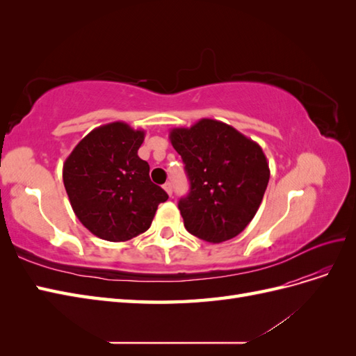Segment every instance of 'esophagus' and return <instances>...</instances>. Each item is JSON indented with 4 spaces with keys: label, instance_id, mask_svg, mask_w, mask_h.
<instances>
[{
    "label": "esophagus",
    "instance_id": "1",
    "mask_svg": "<svg viewBox=\"0 0 356 356\" xmlns=\"http://www.w3.org/2000/svg\"><path fill=\"white\" fill-rule=\"evenodd\" d=\"M163 188H165V191L168 193L169 196H172V184H170V182H166V184L163 186Z\"/></svg>",
    "mask_w": 356,
    "mask_h": 356
}]
</instances>
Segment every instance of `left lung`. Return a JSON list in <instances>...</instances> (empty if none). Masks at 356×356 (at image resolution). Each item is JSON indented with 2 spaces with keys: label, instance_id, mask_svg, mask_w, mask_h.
<instances>
[{
  "label": "left lung",
  "instance_id": "obj_1",
  "mask_svg": "<svg viewBox=\"0 0 356 356\" xmlns=\"http://www.w3.org/2000/svg\"><path fill=\"white\" fill-rule=\"evenodd\" d=\"M169 139L190 179L188 196L178 203L188 233L211 243L236 238L260 208L270 178L261 147L212 118L172 129Z\"/></svg>",
  "mask_w": 356,
  "mask_h": 356
}]
</instances>
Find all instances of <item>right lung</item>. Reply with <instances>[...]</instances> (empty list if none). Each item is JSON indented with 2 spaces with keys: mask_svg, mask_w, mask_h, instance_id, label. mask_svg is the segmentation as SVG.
I'll return each mask as SVG.
<instances>
[{
  "mask_svg": "<svg viewBox=\"0 0 356 356\" xmlns=\"http://www.w3.org/2000/svg\"><path fill=\"white\" fill-rule=\"evenodd\" d=\"M145 132L124 122L93 129L63 163V186L74 213L98 238L124 242L147 232L166 191L149 179L138 149Z\"/></svg>",
  "mask_w": 356,
  "mask_h": 356,
  "instance_id": "right-lung-1",
  "label": "right lung"
}]
</instances>
